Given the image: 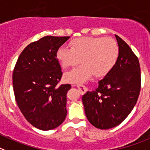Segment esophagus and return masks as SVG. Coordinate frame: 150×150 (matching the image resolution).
<instances>
[{
  "label": "esophagus",
  "mask_w": 150,
  "mask_h": 150,
  "mask_svg": "<svg viewBox=\"0 0 150 150\" xmlns=\"http://www.w3.org/2000/svg\"><path fill=\"white\" fill-rule=\"evenodd\" d=\"M76 86H77V88L78 89V90L80 91V92H81V94H83V92L86 91V87H85V86H83V85L77 84Z\"/></svg>",
  "instance_id": "34e87169"
}]
</instances>
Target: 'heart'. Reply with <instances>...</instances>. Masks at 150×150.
I'll return each mask as SVG.
<instances>
[{"label":"heart","mask_w":150,"mask_h":150,"mask_svg":"<svg viewBox=\"0 0 150 150\" xmlns=\"http://www.w3.org/2000/svg\"><path fill=\"white\" fill-rule=\"evenodd\" d=\"M69 47H59L56 59L63 69L76 65L80 59L81 65L64 75V80L70 83H81L93 74L104 76L112 69L119 55L118 46L111 38H77L69 42Z\"/></svg>","instance_id":"obj_1"}]
</instances>
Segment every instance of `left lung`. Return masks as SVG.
Here are the masks:
<instances>
[{
    "label": "left lung",
    "mask_w": 150,
    "mask_h": 150,
    "mask_svg": "<svg viewBox=\"0 0 150 150\" xmlns=\"http://www.w3.org/2000/svg\"><path fill=\"white\" fill-rule=\"evenodd\" d=\"M119 55L98 87L82 96L85 114L92 125L100 129L113 128L125 120L138 100L141 90L138 59L122 39L115 35Z\"/></svg>",
    "instance_id": "left-lung-1"
}]
</instances>
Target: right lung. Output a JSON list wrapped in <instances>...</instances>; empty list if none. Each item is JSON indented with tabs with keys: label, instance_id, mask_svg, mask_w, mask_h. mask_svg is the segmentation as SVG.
<instances>
[{
	"label": "right lung",
	"instance_id": "right-lung-1",
	"mask_svg": "<svg viewBox=\"0 0 150 150\" xmlns=\"http://www.w3.org/2000/svg\"><path fill=\"white\" fill-rule=\"evenodd\" d=\"M69 38L45 36L31 43L21 53L14 69L17 104L25 118L39 129L56 128L67 116V93L71 85H58L62 72L56 52Z\"/></svg>",
	"mask_w": 150,
	"mask_h": 150
}]
</instances>
